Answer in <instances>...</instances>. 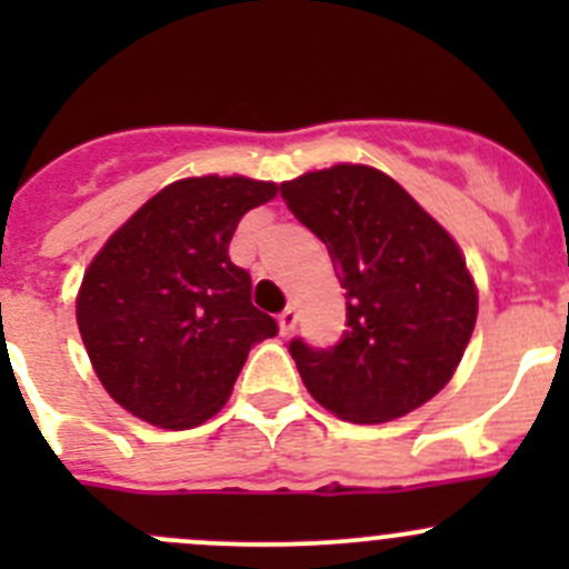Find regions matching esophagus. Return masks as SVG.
Instances as JSON below:
<instances>
[{"instance_id": "obj_1", "label": "esophagus", "mask_w": 569, "mask_h": 569, "mask_svg": "<svg viewBox=\"0 0 569 569\" xmlns=\"http://www.w3.org/2000/svg\"><path fill=\"white\" fill-rule=\"evenodd\" d=\"M278 325H280V332H283V336H289V332L297 327V308L295 306L286 308V311L278 317Z\"/></svg>"}]
</instances>
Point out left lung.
<instances>
[{
	"label": "left lung",
	"instance_id": "left-lung-1",
	"mask_svg": "<svg viewBox=\"0 0 569 569\" xmlns=\"http://www.w3.org/2000/svg\"><path fill=\"white\" fill-rule=\"evenodd\" d=\"M291 214L325 242L347 330L336 347L291 338L302 382L343 421L382 423L432 399L476 325V286L455 239L393 181L336 164L280 183Z\"/></svg>",
	"mask_w": 569,
	"mask_h": 569
}]
</instances>
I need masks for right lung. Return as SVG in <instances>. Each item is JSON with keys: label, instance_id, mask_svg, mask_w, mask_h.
I'll return each instance as SVG.
<instances>
[{"label": "right lung", "instance_id": "1", "mask_svg": "<svg viewBox=\"0 0 569 569\" xmlns=\"http://www.w3.org/2000/svg\"><path fill=\"white\" fill-rule=\"evenodd\" d=\"M278 194L252 178H183L153 194L84 272L77 325L96 375L120 407L189 429L231 396L248 352L278 336L228 256L239 220Z\"/></svg>", "mask_w": 569, "mask_h": 569}]
</instances>
